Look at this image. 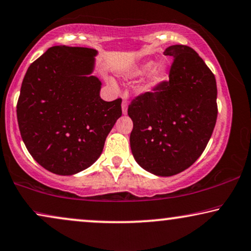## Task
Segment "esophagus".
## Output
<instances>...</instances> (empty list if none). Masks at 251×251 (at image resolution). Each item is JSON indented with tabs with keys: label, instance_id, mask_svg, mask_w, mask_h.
<instances>
[{
	"label": "esophagus",
	"instance_id": "obj_1",
	"mask_svg": "<svg viewBox=\"0 0 251 251\" xmlns=\"http://www.w3.org/2000/svg\"><path fill=\"white\" fill-rule=\"evenodd\" d=\"M122 113L125 114V115L126 113H128V102H126V101L122 102Z\"/></svg>",
	"mask_w": 251,
	"mask_h": 251
}]
</instances>
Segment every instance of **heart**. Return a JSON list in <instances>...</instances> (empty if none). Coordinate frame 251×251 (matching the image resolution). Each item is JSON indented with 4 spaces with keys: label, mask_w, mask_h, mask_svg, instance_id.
Wrapping results in <instances>:
<instances>
[{
    "label": "heart",
    "mask_w": 251,
    "mask_h": 251,
    "mask_svg": "<svg viewBox=\"0 0 251 251\" xmlns=\"http://www.w3.org/2000/svg\"><path fill=\"white\" fill-rule=\"evenodd\" d=\"M151 61L149 62H144V63L139 64V66L132 68V69L128 70L126 73V76L128 77H141L146 73L144 78H143L141 86H139V92L145 93L149 92V91L153 90L155 86H158L161 82H164L168 75V66L165 63V62H157L154 63V66H152ZM110 85H115L113 80H109Z\"/></svg>",
    "instance_id": "obj_1"
}]
</instances>
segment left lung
Masks as SVG:
<instances>
[{
    "instance_id": "left-lung-1",
    "label": "left lung",
    "mask_w": 251,
    "mask_h": 251,
    "mask_svg": "<svg viewBox=\"0 0 251 251\" xmlns=\"http://www.w3.org/2000/svg\"><path fill=\"white\" fill-rule=\"evenodd\" d=\"M168 82L136 98L128 107L135 160L157 176L190 167L206 148L217 121L214 75L193 48L173 45Z\"/></svg>"
}]
</instances>
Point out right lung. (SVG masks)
Returning a JSON list of instances; mask_svg holds the SVG:
<instances>
[{
  "label": "right lung",
  "mask_w": 251,
  "mask_h": 251,
  "mask_svg": "<svg viewBox=\"0 0 251 251\" xmlns=\"http://www.w3.org/2000/svg\"><path fill=\"white\" fill-rule=\"evenodd\" d=\"M98 50L54 46L28 67L17 102L23 142L39 165L74 175L98 160L110 130L121 118V99L100 98L92 76Z\"/></svg>",
  "instance_id": "obj_1"
}]
</instances>
